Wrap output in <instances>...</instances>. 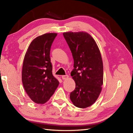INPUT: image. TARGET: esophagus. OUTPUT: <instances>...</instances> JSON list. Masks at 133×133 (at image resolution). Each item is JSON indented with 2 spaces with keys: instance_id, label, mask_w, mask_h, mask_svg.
I'll list each match as a JSON object with an SVG mask.
<instances>
[{
  "instance_id": "esophagus-1",
  "label": "esophagus",
  "mask_w": 133,
  "mask_h": 133,
  "mask_svg": "<svg viewBox=\"0 0 133 133\" xmlns=\"http://www.w3.org/2000/svg\"><path fill=\"white\" fill-rule=\"evenodd\" d=\"M68 77H69V75H63L62 76V79L63 80H65V79H67Z\"/></svg>"
}]
</instances>
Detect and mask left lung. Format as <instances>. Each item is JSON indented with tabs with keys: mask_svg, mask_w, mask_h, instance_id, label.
I'll return each instance as SVG.
<instances>
[{
	"mask_svg": "<svg viewBox=\"0 0 133 133\" xmlns=\"http://www.w3.org/2000/svg\"><path fill=\"white\" fill-rule=\"evenodd\" d=\"M63 35L74 61L71 76L76 87L70 93L71 101L77 107H88L98 99L103 85V66L99 49L87 32H67Z\"/></svg>",
	"mask_w": 133,
	"mask_h": 133,
	"instance_id": "left-lung-1",
	"label": "left lung"
}]
</instances>
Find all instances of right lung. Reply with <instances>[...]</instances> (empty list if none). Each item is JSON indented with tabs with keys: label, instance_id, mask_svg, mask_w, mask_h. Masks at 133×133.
Instances as JSON below:
<instances>
[{
	"label": "right lung",
	"instance_id": "1",
	"mask_svg": "<svg viewBox=\"0 0 133 133\" xmlns=\"http://www.w3.org/2000/svg\"><path fill=\"white\" fill-rule=\"evenodd\" d=\"M57 35L48 33L36 37L29 45L23 60L22 81L29 97L36 103L48 101L59 85L53 75L51 46Z\"/></svg>",
	"mask_w": 133,
	"mask_h": 133
}]
</instances>
